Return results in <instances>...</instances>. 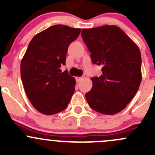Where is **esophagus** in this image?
<instances>
[{"mask_svg": "<svg viewBox=\"0 0 155 155\" xmlns=\"http://www.w3.org/2000/svg\"><path fill=\"white\" fill-rule=\"evenodd\" d=\"M82 79H83V77H77L76 78V82H80V81H82Z\"/></svg>", "mask_w": 155, "mask_h": 155, "instance_id": "obj_1", "label": "esophagus"}]
</instances>
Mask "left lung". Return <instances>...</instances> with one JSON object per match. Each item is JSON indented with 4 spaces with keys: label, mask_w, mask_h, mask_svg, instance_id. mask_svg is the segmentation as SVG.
<instances>
[{
    "label": "left lung",
    "mask_w": 155,
    "mask_h": 155,
    "mask_svg": "<svg viewBox=\"0 0 155 155\" xmlns=\"http://www.w3.org/2000/svg\"><path fill=\"white\" fill-rule=\"evenodd\" d=\"M83 41L102 75L91 78L93 86L85 94L90 107L104 115H114L127 107L142 80L141 53L120 28L105 25L82 29Z\"/></svg>",
    "instance_id": "8db88e82"
}]
</instances>
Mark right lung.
I'll return each mask as SVG.
<instances>
[{
  "mask_svg": "<svg viewBox=\"0 0 155 155\" xmlns=\"http://www.w3.org/2000/svg\"><path fill=\"white\" fill-rule=\"evenodd\" d=\"M80 28L62 25L36 34L21 62V77L31 104L44 115L64 110L75 91L76 80L60 68L65 64L68 46Z\"/></svg>",
  "mask_w": 155,
  "mask_h": 155,
  "instance_id": "add662e5",
  "label": "right lung"
}]
</instances>
